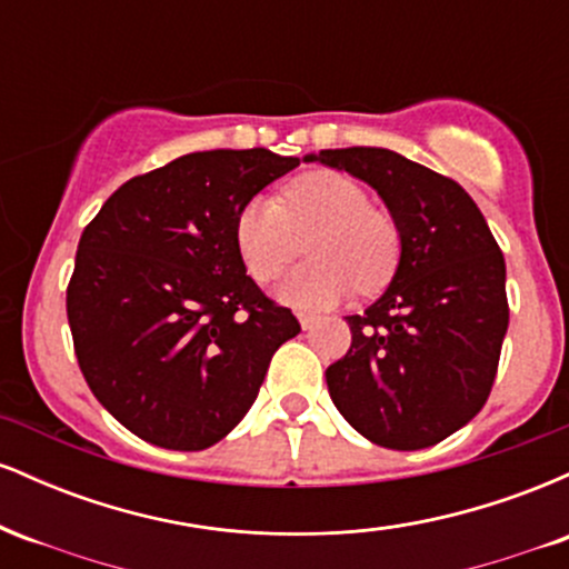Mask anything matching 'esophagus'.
I'll use <instances>...</instances> for the list:
<instances>
[{"instance_id":"34e87169","label":"esophagus","mask_w":569,"mask_h":569,"mask_svg":"<svg viewBox=\"0 0 569 569\" xmlns=\"http://www.w3.org/2000/svg\"><path fill=\"white\" fill-rule=\"evenodd\" d=\"M299 323H302L305 331H310L312 326H316V316H310V312H299Z\"/></svg>"}]
</instances>
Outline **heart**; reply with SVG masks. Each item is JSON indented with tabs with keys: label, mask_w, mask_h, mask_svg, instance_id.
Wrapping results in <instances>:
<instances>
[{
	"label": "heart",
	"mask_w": 569,
	"mask_h": 569,
	"mask_svg": "<svg viewBox=\"0 0 569 569\" xmlns=\"http://www.w3.org/2000/svg\"><path fill=\"white\" fill-rule=\"evenodd\" d=\"M307 240V262L278 286V297L299 310H323L352 291H377L398 262V230L371 208L367 189L335 171L293 179L280 200L257 194L238 211L234 246L246 270L272 280Z\"/></svg>",
	"instance_id": "heart-1"
}]
</instances>
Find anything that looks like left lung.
I'll return each mask as SVG.
<instances>
[{
    "instance_id": "obj_1",
    "label": "left lung",
    "mask_w": 569,
    "mask_h": 569,
    "mask_svg": "<svg viewBox=\"0 0 569 569\" xmlns=\"http://www.w3.org/2000/svg\"><path fill=\"white\" fill-rule=\"evenodd\" d=\"M380 194L401 240L396 276L326 369L339 415L388 449H426L487 403L508 331L506 259L457 181L380 147L307 154Z\"/></svg>"
}]
</instances>
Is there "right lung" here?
Masks as SVG:
<instances>
[{
	"mask_svg": "<svg viewBox=\"0 0 569 569\" xmlns=\"http://www.w3.org/2000/svg\"><path fill=\"white\" fill-rule=\"evenodd\" d=\"M299 158L211 149L136 176L77 246L67 316L84 382L130 433L198 452L257 401L270 358L299 335L246 276L234 219Z\"/></svg>",
	"mask_w": 569,
	"mask_h": 569,
	"instance_id": "add662e5",
	"label": "right lung"
}]
</instances>
